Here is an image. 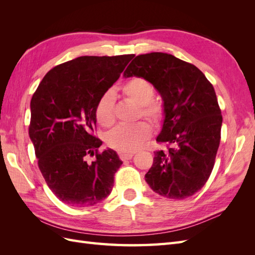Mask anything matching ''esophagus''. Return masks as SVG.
<instances>
[{
  "label": "esophagus",
  "mask_w": 255,
  "mask_h": 255,
  "mask_svg": "<svg viewBox=\"0 0 255 255\" xmlns=\"http://www.w3.org/2000/svg\"><path fill=\"white\" fill-rule=\"evenodd\" d=\"M119 156L122 160H128L130 159L134 156V153H128V152H122L119 154Z\"/></svg>",
  "instance_id": "obj_1"
}]
</instances>
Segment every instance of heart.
I'll return each instance as SVG.
<instances>
[{
    "instance_id": "obj_1",
    "label": "heart",
    "mask_w": 255,
    "mask_h": 255,
    "mask_svg": "<svg viewBox=\"0 0 255 255\" xmlns=\"http://www.w3.org/2000/svg\"><path fill=\"white\" fill-rule=\"evenodd\" d=\"M122 95L137 105H139V116L158 123L164 117V107L154 100L155 89L153 85L142 78H133L121 87ZM96 119L103 128H111L115 123V102L111 91L101 96L96 106ZM152 128L144 121L129 126H119L109 133L106 142L111 148L122 152H134L149 139Z\"/></svg>"
}]
</instances>
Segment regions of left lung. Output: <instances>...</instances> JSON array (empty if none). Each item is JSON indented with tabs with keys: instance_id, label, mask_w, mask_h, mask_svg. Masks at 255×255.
<instances>
[{
	"instance_id": "8db88e82",
	"label": "left lung",
	"mask_w": 255,
	"mask_h": 255,
	"mask_svg": "<svg viewBox=\"0 0 255 255\" xmlns=\"http://www.w3.org/2000/svg\"><path fill=\"white\" fill-rule=\"evenodd\" d=\"M133 75L149 81L164 100L156 141L167 150L154 152L146 183L169 199L195 195L212 173L221 138V110L212 83L195 65L161 52L136 56L125 71L126 78Z\"/></svg>"
}]
</instances>
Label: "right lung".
Masks as SVG:
<instances>
[{
  "instance_id": "add662e5",
  "label": "right lung",
  "mask_w": 255,
  "mask_h": 255,
  "mask_svg": "<svg viewBox=\"0 0 255 255\" xmlns=\"http://www.w3.org/2000/svg\"><path fill=\"white\" fill-rule=\"evenodd\" d=\"M134 54L81 56L44 75L30 100L28 134L49 188L70 206L95 205L109 196L122 161L95 135L96 106ZM96 155L88 163L87 156Z\"/></svg>"
}]
</instances>
